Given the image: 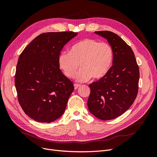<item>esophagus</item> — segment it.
<instances>
[{"mask_svg": "<svg viewBox=\"0 0 157 157\" xmlns=\"http://www.w3.org/2000/svg\"><path fill=\"white\" fill-rule=\"evenodd\" d=\"M80 86V84H74V87H75V89H77L78 87Z\"/></svg>", "mask_w": 157, "mask_h": 157, "instance_id": "obj_1", "label": "esophagus"}]
</instances>
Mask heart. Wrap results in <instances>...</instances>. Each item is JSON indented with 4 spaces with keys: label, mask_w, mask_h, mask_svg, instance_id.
<instances>
[{
    "label": "heart",
    "mask_w": 157,
    "mask_h": 157,
    "mask_svg": "<svg viewBox=\"0 0 157 157\" xmlns=\"http://www.w3.org/2000/svg\"><path fill=\"white\" fill-rule=\"evenodd\" d=\"M113 58L111 46L107 42L93 39H85L75 44L70 52H61L58 65L68 78L75 77L80 66L82 68L76 75L80 82L103 77L110 69Z\"/></svg>",
    "instance_id": "b5f03b06"
}]
</instances>
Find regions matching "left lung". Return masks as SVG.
Returning <instances> with one entry per match:
<instances>
[{
    "label": "left lung",
    "instance_id": "1",
    "mask_svg": "<svg viewBox=\"0 0 157 157\" xmlns=\"http://www.w3.org/2000/svg\"><path fill=\"white\" fill-rule=\"evenodd\" d=\"M95 33L111 45L113 64L103 77L89 85L87 104L92 115L109 121L122 115L135 101L139 88V66L130 46L119 36L108 31Z\"/></svg>",
    "mask_w": 157,
    "mask_h": 157
}]
</instances>
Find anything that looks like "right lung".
<instances>
[{
    "label": "right lung",
    "instance_id": "obj_1",
    "mask_svg": "<svg viewBox=\"0 0 157 157\" xmlns=\"http://www.w3.org/2000/svg\"><path fill=\"white\" fill-rule=\"evenodd\" d=\"M77 35L73 31L37 36L21 52L15 75L17 99L26 115L50 123L63 115L73 83L62 73L58 57L64 45Z\"/></svg>",
    "mask_w": 157,
    "mask_h": 157
}]
</instances>
